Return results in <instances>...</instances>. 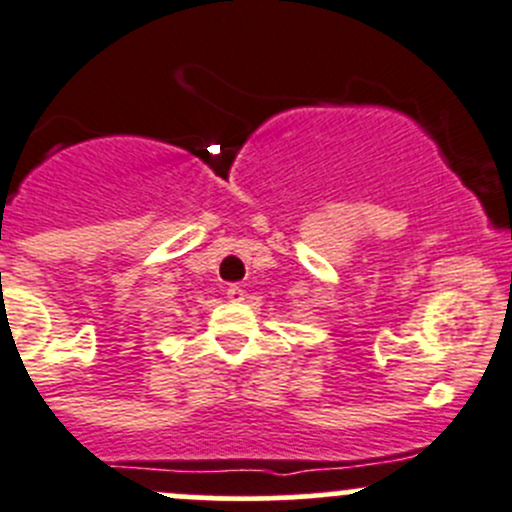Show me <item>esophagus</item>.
<instances>
[{
    "instance_id": "obj_1",
    "label": "esophagus",
    "mask_w": 512,
    "mask_h": 512,
    "mask_svg": "<svg viewBox=\"0 0 512 512\" xmlns=\"http://www.w3.org/2000/svg\"><path fill=\"white\" fill-rule=\"evenodd\" d=\"M227 297H230L232 302H242L245 300V290H242L240 285H230L227 287Z\"/></svg>"
}]
</instances>
